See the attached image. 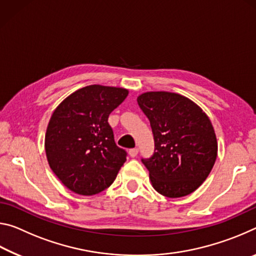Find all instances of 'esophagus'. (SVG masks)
I'll use <instances>...</instances> for the list:
<instances>
[{
    "label": "esophagus",
    "instance_id": "1",
    "mask_svg": "<svg viewBox=\"0 0 256 256\" xmlns=\"http://www.w3.org/2000/svg\"><path fill=\"white\" fill-rule=\"evenodd\" d=\"M138 152V150L136 148H134V149H130V151H128V154L131 156L132 158H134V157H136Z\"/></svg>",
    "mask_w": 256,
    "mask_h": 256
}]
</instances>
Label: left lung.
<instances>
[{"label":"left lung","mask_w":256,"mask_h":256,"mask_svg":"<svg viewBox=\"0 0 256 256\" xmlns=\"http://www.w3.org/2000/svg\"><path fill=\"white\" fill-rule=\"evenodd\" d=\"M138 104L150 120L154 152L142 158L154 188L167 198L188 196L209 176L218 144L209 118L182 94L144 92Z\"/></svg>","instance_id":"left-lung-1"}]
</instances>
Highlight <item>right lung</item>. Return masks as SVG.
<instances>
[{"label": "right lung", "mask_w": 256, "mask_h": 256, "mask_svg": "<svg viewBox=\"0 0 256 256\" xmlns=\"http://www.w3.org/2000/svg\"><path fill=\"white\" fill-rule=\"evenodd\" d=\"M128 94L124 88L86 86L54 110L45 151L50 170L72 192L94 196L115 180L128 154L116 146L108 118Z\"/></svg>", "instance_id": "1"}]
</instances>
